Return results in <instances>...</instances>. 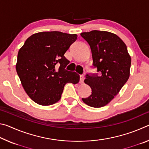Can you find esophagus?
<instances>
[{
  "mask_svg": "<svg viewBox=\"0 0 149 149\" xmlns=\"http://www.w3.org/2000/svg\"><path fill=\"white\" fill-rule=\"evenodd\" d=\"M85 79V76L84 75H80V84H83L84 83V81Z\"/></svg>",
  "mask_w": 149,
  "mask_h": 149,
  "instance_id": "obj_1",
  "label": "esophagus"
}]
</instances>
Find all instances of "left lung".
<instances>
[{
	"instance_id": "8db88e82",
	"label": "left lung",
	"mask_w": 149,
	"mask_h": 149,
	"mask_svg": "<svg viewBox=\"0 0 149 149\" xmlns=\"http://www.w3.org/2000/svg\"><path fill=\"white\" fill-rule=\"evenodd\" d=\"M81 36L89 43L93 65L99 73L85 75L84 82L91 87L92 92L82 100L91 107H104L129 79L131 56L124 42L112 33L93 30L81 33Z\"/></svg>"
}]
</instances>
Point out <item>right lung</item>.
<instances>
[{"label":"right lung","instance_id":"obj_1","mask_svg":"<svg viewBox=\"0 0 149 149\" xmlns=\"http://www.w3.org/2000/svg\"><path fill=\"white\" fill-rule=\"evenodd\" d=\"M76 34L43 31L32 35L19 50L16 69L25 91L37 104L49 106L60 99L67 83L76 84L79 75L65 69L64 56Z\"/></svg>","mask_w":149,"mask_h":149}]
</instances>
